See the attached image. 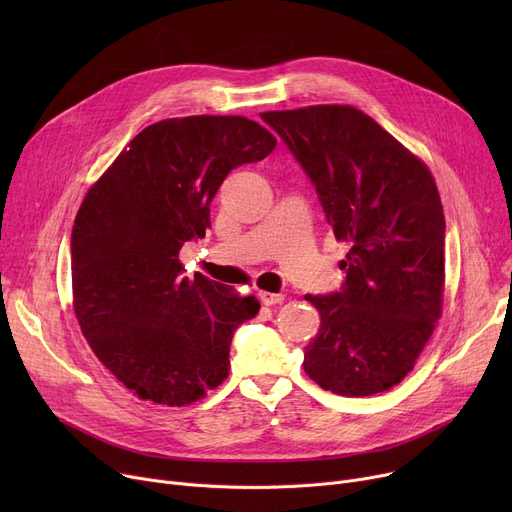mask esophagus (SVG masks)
Returning a JSON list of instances; mask_svg holds the SVG:
<instances>
[{
	"mask_svg": "<svg viewBox=\"0 0 512 512\" xmlns=\"http://www.w3.org/2000/svg\"><path fill=\"white\" fill-rule=\"evenodd\" d=\"M259 301L263 305H278L284 301V294H276V292H265V290H259Z\"/></svg>",
	"mask_w": 512,
	"mask_h": 512,
	"instance_id": "34e87169",
	"label": "esophagus"
}]
</instances>
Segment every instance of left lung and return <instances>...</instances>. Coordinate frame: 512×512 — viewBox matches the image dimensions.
<instances>
[{
  "instance_id": "1",
  "label": "left lung",
  "mask_w": 512,
  "mask_h": 512,
  "mask_svg": "<svg viewBox=\"0 0 512 512\" xmlns=\"http://www.w3.org/2000/svg\"><path fill=\"white\" fill-rule=\"evenodd\" d=\"M351 251L338 292L307 294L321 315L303 367L324 390L371 396L413 369L442 313L444 209L432 172L351 105L265 112Z\"/></svg>"
}]
</instances>
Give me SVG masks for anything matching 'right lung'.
Segmentation results:
<instances>
[{"label":"right lung","mask_w":512,"mask_h":512,"mask_svg":"<svg viewBox=\"0 0 512 512\" xmlns=\"http://www.w3.org/2000/svg\"><path fill=\"white\" fill-rule=\"evenodd\" d=\"M276 137L242 116L147 126L89 188L72 228L74 313L97 359L143 400L182 407L228 378L230 342L255 297L182 276L224 178Z\"/></svg>","instance_id":"obj_1"}]
</instances>
